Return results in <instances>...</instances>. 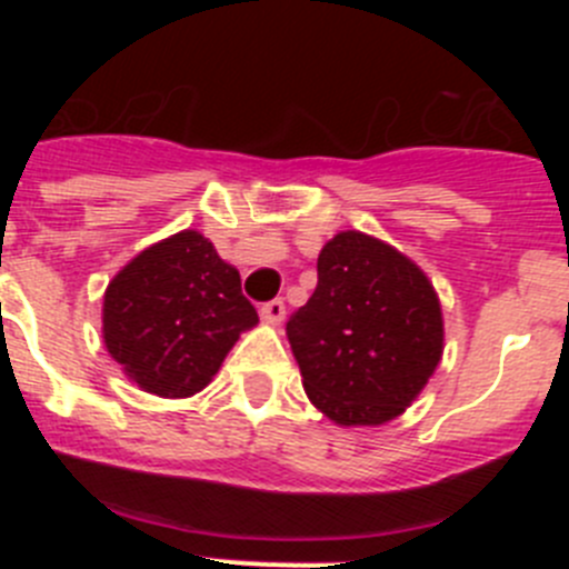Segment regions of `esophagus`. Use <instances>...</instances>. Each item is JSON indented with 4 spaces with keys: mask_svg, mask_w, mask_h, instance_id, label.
Listing matches in <instances>:
<instances>
[{
    "mask_svg": "<svg viewBox=\"0 0 569 569\" xmlns=\"http://www.w3.org/2000/svg\"><path fill=\"white\" fill-rule=\"evenodd\" d=\"M259 316L268 321V325H279V321L284 319V301L273 299V301H268V305H261Z\"/></svg>",
    "mask_w": 569,
    "mask_h": 569,
    "instance_id": "esophagus-1",
    "label": "esophagus"
}]
</instances>
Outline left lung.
I'll use <instances>...</instances> for the list:
<instances>
[{"mask_svg": "<svg viewBox=\"0 0 569 569\" xmlns=\"http://www.w3.org/2000/svg\"><path fill=\"white\" fill-rule=\"evenodd\" d=\"M319 284L288 321L316 410L339 427H379L419 399L445 353L433 281L393 244L341 230L321 248Z\"/></svg>", "mask_w": 569, "mask_h": 569, "instance_id": "8db88e82", "label": "left lung"}]
</instances>
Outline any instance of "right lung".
Returning <instances> with one entry per match:
<instances>
[{"label": "right lung", "instance_id": "right-lung-1", "mask_svg": "<svg viewBox=\"0 0 569 569\" xmlns=\"http://www.w3.org/2000/svg\"><path fill=\"white\" fill-rule=\"evenodd\" d=\"M256 308L239 270L199 230L156 241L108 281L102 339L110 359L144 393L188 399L219 373Z\"/></svg>", "mask_w": 569, "mask_h": 569}]
</instances>
